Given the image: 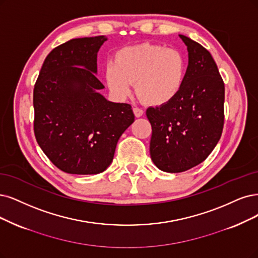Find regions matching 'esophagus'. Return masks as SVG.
Listing matches in <instances>:
<instances>
[{
  "label": "esophagus",
  "mask_w": 258,
  "mask_h": 258,
  "mask_svg": "<svg viewBox=\"0 0 258 258\" xmlns=\"http://www.w3.org/2000/svg\"><path fill=\"white\" fill-rule=\"evenodd\" d=\"M133 111H134V114H135L136 118H140L142 114H144V110L140 109V108H137V107L133 108Z\"/></svg>",
  "instance_id": "esophagus-1"
}]
</instances>
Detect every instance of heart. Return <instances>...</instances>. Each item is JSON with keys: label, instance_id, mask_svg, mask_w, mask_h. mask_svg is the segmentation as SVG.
I'll return each mask as SVG.
<instances>
[{"label": "heart", "instance_id": "heart-1", "mask_svg": "<svg viewBox=\"0 0 258 258\" xmlns=\"http://www.w3.org/2000/svg\"><path fill=\"white\" fill-rule=\"evenodd\" d=\"M187 62L175 49L160 44L141 43L123 47L104 70V79L117 98L127 97L132 83L141 101L150 106H164L183 89Z\"/></svg>", "mask_w": 258, "mask_h": 258}]
</instances>
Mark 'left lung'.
<instances>
[{"label": "left lung", "mask_w": 258, "mask_h": 258, "mask_svg": "<svg viewBox=\"0 0 258 258\" xmlns=\"http://www.w3.org/2000/svg\"><path fill=\"white\" fill-rule=\"evenodd\" d=\"M179 37L188 51L183 89L171 103L147 109L151 158L170 173L204 161L220 139L224 122V83L213 56L190 38Z\"/></svg>", "instance_id": "8db88e82"}]
</instances>
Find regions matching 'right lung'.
I'll return each instance as SVG.
<instances>
[{
  "label": "right lung",
  "instance_id": "right-lung-1",
  "mask_svg": "<svg viewBox=\"0 0 258 258\" xmlns=\"http://www.w3.org/2000/svg\"><path fill=\"white\" fill-rule=\"evenodd\" d=\"M105 36L75 38L46 56L34 88V132L52 163L70 174H98L135 116L126 103L99 92L97 56Z\"/></svg>",
  "mask_w": 258,
  "mask_h": 258
}]
</instances>
